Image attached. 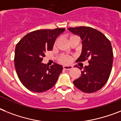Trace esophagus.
<instances>
[{
  "instance_id": "obj_1",
  "label": "esophagus",
  "mask_w": 121,
  "mask_h": 121,
  "mask_svg": "<svg viewBox=\"0 0 121 121\" xmlns=\"http://www.w3.org/2000/svg\"><path fill=\"white\" fill-rule=\"evenodd\" d=\"M63 69L64 70H71L72 69V66L71 65H64V66H63Z\"/></svg>"
}]
</instances>
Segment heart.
Here are the masks:
<instances>
[{"mask_svg":"<svg viewBox=\"0 0 121 121\" xmlns=\"http://www.w3.org/2000/svg\"><path fill=\"white\" fill-rule=\"evenodd\" d=\"M71 60V57L68 56H62L60 57V61L64 64H69Z\"/></svg>","mask_w":121,"mask_h":121,"instance_id":"1","label":"heart"}]
</instances>
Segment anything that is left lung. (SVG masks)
Here are the masks:
<instances>
[{"mask_svg": "<svg viewBox=\"0 0 121 121\" xmlns=\"http://www.w3.org/2000/svg\"><path fill=\"white\" fill-rule=\"evenodd\" d=\"M72 33L80 38L82 49L77 62L90 59L89 65L82 68L81 76L73 82L80 90L93 93L107 82L112 67L113 52L111 42L102 33L87 26L69 28Z\"/></svg>", "mask_w": 121, "mask_h": 121, "instance_id": "obj_1", "label": "left lung"}]
</instances>
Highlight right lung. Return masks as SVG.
Instances as JSON below:
<instances>
[{
	"instance_id": "obj_1",
	"label": "right lung",
	"mask_w": 121,
	"mask_h": 121,
	"mask_svg": "<svg viewBox=\"0 0 121 121\" xmlns=\"http://www.w3.org/2000/svg\"><path fill=\"white\" fill-rule=\"evenodd\" d=\"M64 28L34 31L21 39L15 51V67L19 79L27 89L41 93L54 86L63 67L54 63L47 67L41 62L47 51L53 48L56 39Z\"/></svg>"
}]
</instances>
